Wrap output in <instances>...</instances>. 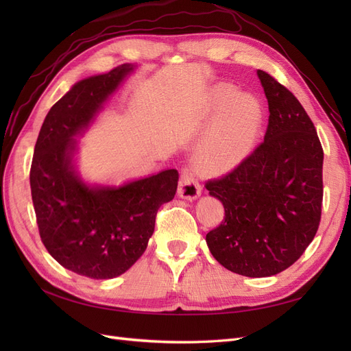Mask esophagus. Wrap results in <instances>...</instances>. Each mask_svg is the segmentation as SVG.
I'll list each match as a JSON object with an SVG mask.
<instances>
[{
  "mask_svg": "<svg viewBox=\"0 0 351 351\" xmlns=\"http://www.w3.org/2000/svg\"><path fill=\"white\" fill-rule=\"evenodd\" d=\"M177 193L180 197L186 200H195L202 193V187L197 182V178L190 173L187 168H184L182 171V176H180Z\"/></svg>",
  "mask_w": 351,
  "mask_h": 351,
  "instance_id": "1",
  "label": "esophagus"
}]
</instances>
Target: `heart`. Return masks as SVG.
I'll return each instance as SVG.
<instances>
[{
	"mask_svg": "<svg viewBox=\"0 0 351 351\" xmlns=\"http://www.w3.org/2000/svg\"><path fill=\"white\" fill-rule=\"evenodd\" d=\"M219 84L205 101L206 112L219 108L209 134L196 154V165L208 174L224 173L249 155L262 125V107L252 95Z\"/></svg>",
	"mask_w": 351,
	"mask_h": 351,
	"instance_id": "heart-1",
	"label": "heart"
}]
</instances>
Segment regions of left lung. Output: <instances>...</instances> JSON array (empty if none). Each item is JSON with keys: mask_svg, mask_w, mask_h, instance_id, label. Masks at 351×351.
Returning <instances> with one entry per match:
<instances>
[{"mask_svg": "<svg viewBox=\"0 0 351 351\" xmlns=\"http://www.w3.org/2000/svg\"><path fill=\"white\" fill-rule=\"evenodd\" d=\"M268 99L263 142L226 176L208 180L226 217L206 234L222 267L244 277L280 274L312 243L322 214L324 151L294 95L258 70Z\"/></svg>", "mask_w": 351, "mask_h": 351, "instance_id": "left-lung-1", "label": "left lung"}]
</instances>
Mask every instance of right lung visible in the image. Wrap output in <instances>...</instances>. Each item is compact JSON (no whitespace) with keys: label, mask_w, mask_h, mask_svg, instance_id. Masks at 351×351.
I'll return each instance as SVG.
<instances>
[{"label":"right lung","mask_w":351,"mask_h":351,"mask_svg":"<svg viewBox=\"0 0 351 351\" xmlns=\"http://www.w3.org/2000/svg\"><path fill=\"white\" fill-rule=\"evenodd\" d=\"M132 70L123 64L74 84L47 114L32 159L30 190L42 243L62 267L93 280L119 277L142 256L158 209L177 192V169L120 187H90L74 171V136Z\"/></svg>","instance_id":"obj_1"}]
</instances>
